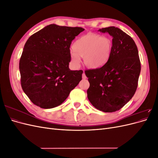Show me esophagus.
<instances>
[{
    "label": "esophagus",
    "mask_w": 158,
    "mask_h": 158,
    "mask_svg": "<svg viewBox=\"0 0 158 158\" xmlns=\"http://www.w3.org/2000/svg\"><path fill=\"white\" fill-rule=\"evenodd\" d=\"M85 78H86V76H85V73L84 72L83 74H82V79H85Z\"/></svg>",
    "instance_id": "34e87169"
}]
</instances>
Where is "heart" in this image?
Returning <instances> with one entry per match:
<instances>
[{"mask_svg": "<svg viewBox=\"0 0 158 158\" xmlns=\"http://www.w3.org/2000/svg\"><path fill=\"white\" fill-rule=\"evenodd\" d=\"M112 41L107 37L88 33L76 40L73 45L70 58L78 64L83 57L85 65L90 69H98L106 64L112 51Z\"/></svg>", "mask_w": 158, "mask_h": 158, "instance_id": "heart-1", "label": "heart"}]
</instances>
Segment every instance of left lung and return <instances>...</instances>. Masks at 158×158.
<instances>
[{"mask_svg": "<svg viewBox=\"0 0 158 158\" xmlns=\"http://www.w3.org/2000/svg\"><path fill=\"white\" fill-rule=\"evenodd\" d=\"M99 31L113 37L112 51L102 67L85 70L89 82L88 98L99 111L111 113L121 109L135 95L141 64L136 45L130 35L113 26Z\"/></svg>", "mask_w": 158, "mask_h": 158, "instance_id": "obj_1", "label": "left lung"}]
</instances>
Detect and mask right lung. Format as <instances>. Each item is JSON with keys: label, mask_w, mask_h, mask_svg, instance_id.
Listing matches in <instances>:
<instances>
[{"label": "right lung", "mask_w": 158, "mask_h": 158, "mask_svg": "<svg viewBox=\"0 0 158 158\" xmlns=\"http://www.w3.org/2000/svg\"><path fill=\"white\" fill-rule=\"evenodd\" d=\"M80 27L51 24L31 35L19 63L20 82L31 102L44 109L63 103L82 80L83 71L70 70V47Z\"/></svg>", "instance_id": "obj_1"}]
</instances>
